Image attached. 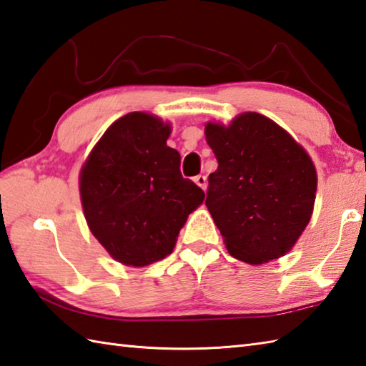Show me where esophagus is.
Wrapping results in <instances>:
<instances>
[{
  "label": "esophagus",
  "instance_id": "esophagus-1",
  "mask_svg": "<svg viewBox=\"0 0 366 366\" xmlns=\"http://www.w3.org/2000/svg\"><path fill=\"white\" fill-rule=\"evenodd\" d=\"M194 182H196V184H197V186H200V188H202L204 191L207 189V177H205V175H197V177H194Z\"/></svg>",
  "mask_w": 366,
  "mask_h": 366
}]
</instances>
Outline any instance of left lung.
Listing matches in <instances>:
<instances>
[{"mask_svg":"<svg viewBox=\"0 0 366 366\" xmlns=\"http://www.w3.org/2000/svg\"><path fill=\"white\" fill-rule=\"evenodd\" d=\"M205 137L218 159L205 205L230 256L251 265L285 256L315 207L317 175L310 154L256 112L229 126L207 123Z\"/></svg>","mask_w":366,"mask_h":366,"instance_id":"left-lung-1","label":"left lung"}]
</instances>
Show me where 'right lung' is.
<instances>
[{
	"label": "right lung",
	"instance_id": "1",
	"mask_svg": "<svg viewBox=\"0 0 366 366\" xmlns=\"http://www.w3.org/2000/svg\"><path fill=\"white\" fill-rule=\"evenodd\" d=\"M170 124L131 112L104 132L80 170V199L92 234L118 262L145 267L169 256L205 194L183 178L167 147Z\"/></svg>",
	"mask_w": 366,
	"mask_h": 366
}]
</instances>
